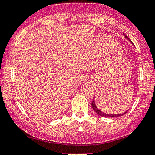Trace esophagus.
<instances>
[{
  "instance_id": "obj_1",
  "label": "esophagus",
  "mask_w": 155,
  "mask_h": 155,
  "mask_svg": "<svg viewBox=\"0 0 155 155\" xmlns=\"http://www.w3.org/2000/svg\"><path fill=\"white\" fill-rule=\"evenodd\" d=\"M86 80H90V79L88 78H87V79H86Z\"/></svg>"
}]
</instances>
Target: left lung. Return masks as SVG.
Segmentation results:
<instances>
[{"label": "left lung", "instance_id": "8db88e82", "mask_svg": "<svg viewBox=\"0 0 155 155\" xmlns=\"http://www.w3.org/2000/svg\"><path fill=\"white\" fill-rule=\"evenodd\" d=\"M124 37L127 38V39L129 40V41L132 43V41H130L129 38L127 37V36L124 35ZM92 109H93L94 111H95L96 113L98 114V115L101 116V117H121V116L124 115V114H125L127 112V111H126L125 112H124V113H122V114H108V113H106V112H102L101 110H100L99 108L97 107V105H96L95 100H93V101H92Z\"/></svg>", "mask_w": 155, "mask_h": 155}]
</instances>
